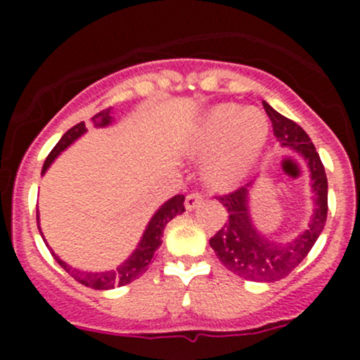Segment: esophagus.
<instances>
[{"mask_svg":"<svg viewBox=\"0 0 360 360\" xmlns=\"http://www.w3.org/2000/svg\"><path fill=\"white\" fill-rule=\"evenodd\" d=\"M203 195L198 193V191H191V193L186 195V200H184V205H186L188 210H193L198 203L202 202Z\"/></svg>","mask_w":360,"mask_h":360,"instance_id":"obj_1","label":"esophagus"}]
</instances>
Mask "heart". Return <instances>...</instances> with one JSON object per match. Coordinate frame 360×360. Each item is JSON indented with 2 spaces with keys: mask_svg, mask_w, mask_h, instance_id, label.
<instances>
[{
  "mask_svg": "<svg viewBox=\"0 0 360 360\" xmlns=\"http://www.w3.org/2000/svg\"><path fill=\"white\" fill-rule=\"evenodd\" d=\"M270 134L266 115L256 108L226 103L202 116L191 136V153L209 155L203 169L214 188H233L248 176Z\"/></svg>",
  "mask_w": 360,
  "mask_h": 360,
  "instance_id": "1",
  "label": "heart"
}]
</instances>
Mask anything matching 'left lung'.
I'll return each instance as SVG.
<instances>
[{
	"instance_id": "8db88e82",
	"label": "left lung",
	"mask_w": 360,
	"mask_h": 360,
	"mask_svg": "<svg viewBox=\"0 0 360 360\" xmlns=\"http://www.w3.org/2000/svg\"><path fill=\"white\" fill-rule=\"evenodd\" d=\"M263 108L271 120L274 136L285 148H292L307 160L315 191V212L304 233L288 245L274 244L257 233L248 209V186H240L217 197L228 210L224 226L209 240L217 259L238 277L252 282H275L289 274L308 256L322 233L328 217V177L324 165L308 134L292 120L277 112L263 101Z\"/></svg>"
}]
</instances>
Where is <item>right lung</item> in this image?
Masks as SVG:
<instances>
[{"instance_id":"right-lung-1","label":"right lung","mask_w":360,"mask_h":360,"mask_svg":"<svg viewBox=\"0 0 360 360\" xmlns=\"http://www.w3.org/2000/svg\"><path fill=\"white\" fill-rule=\"evenodd\" d=\"M110 112H111V108H108V110H103V111L97 112V115H94L92 116L94 125L96 127L110 125L111 123ZM85 132H86V127L83 122H79L78 125H75L72 129H69L68 132L60 137V141L56 144V148L50 151L49 157H46L45 163H43V172L49 169L50 163L56 160V157L60 153V151L66 150L72 141H76L79 136H82V134H85ZM183 212H184V197L183 195H176V197L170 198L169 202L163 203V205L157 210V214L151 217L150 224H148L146 231H144V235H143V240H141V244L137 245L136 252H134L132 256H130L129 259L122 264V266L116 268V270L103 271V274H86V271H79V270H76V268L69 266V264L64 263V261H60L56 254H53V256H56L57 263H59L60 266H63L64 270H66L76 282L86 285V288L99 289V291H103V289H112V288H116V285H118V288L120 285H127V284H130L132 281H136V278H139L141 275L148 270L151 259H153L155 250L162 245V235H163V228H165V224L169 223L172 217H176L177 214H183ZM36 219L39 221L38 214H36Z\"/></svg>"}]
</instances>
